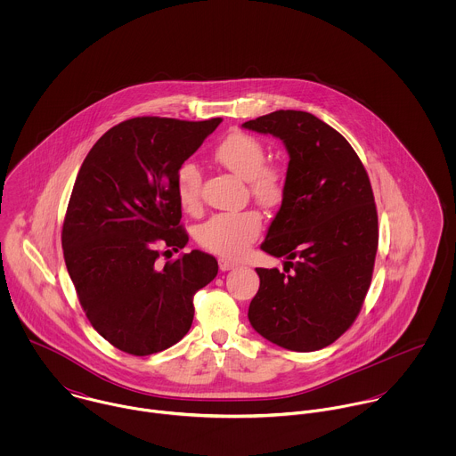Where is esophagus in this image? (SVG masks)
Returning a JSON list of instances; mask_svg holds the SVG:
<instances>
[{"label":"esophagus","instance_id":"34e87169","mask_svg":"<svg viewBox=\"0 0 456 456\" xmlns=\"http://www.w3.org/2000/svg\"><path fill=\"white\" fill-rule=\"evenodd\" d=\"M237 266V263L232 260H226V258H219V268L223 270V272H228V270H232V268H235Z\"/></svg>","mask_w":456,"mask_h":456}]
</instances>
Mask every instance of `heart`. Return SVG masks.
<instances>
[{
	"mask_svg": "<svg viewBox=\"0 0 456 456\" xmlns=\"http://www.w3.org/2000/svg\"><path fill=\"white\" fill-rule=\"evenodd\" d=\"M214 159L237 177L248 181L253 196L265 207L277 205L284 196V174L279 167L265 163L266 152L258 138L248 133H232L214 149ZM201 175L193 163H184L175 179V191L184 210L200 207ZM261 216L256 210L221 212L205 221L196 233L198 244L223 258H239L258 239Z\"/></svg>",
	"mask_w": 456,
	"mask_h": 456,
	"instance_id": "obj_1",
	"label": "heart"
}]
</instances>
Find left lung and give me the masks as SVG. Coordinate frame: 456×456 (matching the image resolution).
Wrapping results in <instances>:
<instances>
[{
  "label": "left lung",
  "mask_w": 456,
  "mask_h": 456,
  "mask_svg": "<svg viewBox=\"0 0 456 456\" xmlns=\"http://www.w3.org/2000/svg\"><path fill=\"white\" fill-rule=\"evenodd\" d=\"M281 138L286 188L261 249L284 272L256 268L249 322L291 351H318L356 320L378 253V210L363 163L349 142L302 110H275L242 125Z\"/></svg>",
  "instance_id": "8db88e82"
}]
</instances>
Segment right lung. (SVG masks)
<instances>
[{
  "label": "right lung",
  "mask_w": 456,
  "mask_h": 456,
  "mask_svg": "<svg viewBox=\"0 0 456 456\" xmlns=\"http://www.w3.org/2000/svg\"><path fill=\"white\" fill-rule=\"evenodd\" d=\"M223 119L133 118L107 131L86 156L68 201L63 255L78 302L114 347L147 356L177 344L191 328L196 291L217 275L214 256L177 253V172Z\"/></svg>",
  "instance_id": "obj_1"
}]
</instances>
